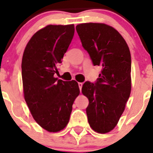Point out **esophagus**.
Masks as SVG:
<instances>
[{
  "label": "esophagus",
  "mask_w": 153,
  "mask_h": 153,
  "mask_svg": "<svg viewBox=\"0 0 153 153\" xmlns=\"http://www.w3.org/2000/svg\"><path fill=\"white\" fill-rule=\"evenodd\" d=\"M78 86H79V90H81V89H82V86H83V83H78Z\"/></svg>",
  "instance_id": "obj_1"
}]
</instances>
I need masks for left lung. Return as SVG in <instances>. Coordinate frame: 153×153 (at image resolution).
<instances>
[{"label": "left lung", "mask_w": 153, "mask_h": 153, "mask_svg": "<svg viewBox=\"0 0 153 153\" xmlns=\"http://www.w3.org/2000/svg\"><path fill=\"white\" fill-rule=\"evenodd\" d=\"M76 30L93 65L102 67L96 83L85 82L82 93L89 100L86 111L90 127L106 133L117 125L130 96V51L121 34L109 25L85 23Z\"/></svg>", "instance_id": "8db88e82"}]
</instances>
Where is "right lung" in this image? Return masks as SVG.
I'll list each match as a JSON object with an SVG mask.
<instances>
[{
	"label": "right lung",
	"mask_w": 153,
	"mask_h": 153,
	"mask_svg": "<svg viewBox=\"0 0 153 153\" xmlns=\"http://www.w3.org/2000/svg\"><path fill=\"white\" fill-rule=\"evenodd\" d=\"M74 25H48L33 35L22 58L24 99L33 119L48 132L64 129L79 94L76 81H63L58 73L74 35Z\"/></svg>",
	"instance_id": "obj_1"
}]
</instances>
